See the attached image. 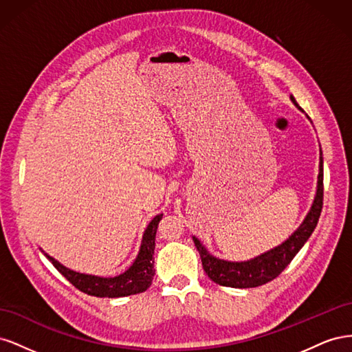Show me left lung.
Instances as JSON below:
<instances>
[{
    "mask_svg": "<svg viewBox=\"0 0 352 352\" xmlns=\"http://www.w3.org/2000/svg\"><path fill=\"white\" fill-rule=\"evenodd\" d=\"M292 102L298 107V104L294 97H291ZM300 109V107H298ZM308 117V116H307ZM323 207V157L320 150V166H318V180H317V192L313 201V206L308 211L307 217L301 223L292 235L282 242L278 247L264 252L258 257H254L248 261H226L220 260L214 255H211L201 241L192 236L195 247L199 252V257L202 261V267H204L206 274L208 278L221 286L229 287H257L264 283H267L286 269L295 255L298 254L304 243L311 236L314 232L318 217H320Z\"/></svg>",
    "mask_w": 352,
    "mask_h": 352,
    "instance_id": "1",
    "label": "left lung"
}]
</instances>
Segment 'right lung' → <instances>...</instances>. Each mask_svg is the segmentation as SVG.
<instances>
[{
    "label": "right lung",
    "instance_id": "1",
    "mask_svg": "<svg viewBox=\"0 0 352 352\" xmlns=\"http://www.w3.org/2000/svg\"><path fill=\"white\" fill-rule=\"evenodd\" d=\"M163 214L155 216L150 225L146 226L140 252H138L133 264L126 272H123L119 276L114 278H100V276L94 274H85L70 270L65 267L61 263H58L56 258L50 257L48 254L47 258L52 263V265L65 276V278L79 291L88 294L91 296L98 298H119V296H127L135 295L146 291L153 283L154 278V248H155V233L160 220H162Z\"/></svg>",
    "mask_w": 352,
    "mask_h": 352
}]
</instances>
